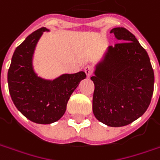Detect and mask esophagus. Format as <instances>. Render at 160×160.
<instances>
[{
  "instance_id": "34e87169",
  "label": "esophagus",
  "mask_w": 160,
  "mask_h": 160,
  "mask_svg": "<svg viewBox=\"0 0 160 160\" xmlns=\"http://www.w3.org/2000/svg\"><path fill=\"white\" fill-rule=\"evenodd\" d=\"M84 72H85L87 77H90L92 75V67H91V66L85 67V68H84Z\"/></svg>"
}]
</instances>
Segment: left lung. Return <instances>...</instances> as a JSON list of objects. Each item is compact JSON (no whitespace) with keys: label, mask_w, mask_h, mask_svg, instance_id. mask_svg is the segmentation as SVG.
I'll return each mask as SVG.
<instances>
[{"label":"left lung","mask_w":160,"mask_h":160,"mask_svg":"<svg viewBox=\"0 0 160 160\" xmlns=\"http://www.w3.org/2000/svg\"><path fill=\"white\" fill-rule=\"evenodd\" d=\"M110 33L120 42L108 46L91 77L94 83L92 111L106 126L120 127L147 110L154 90V71L148 53L131 32L116 28Z\"/></svg>","instance_id":"obj_1"}]
</instances>
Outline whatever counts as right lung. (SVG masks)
<instances>
[{
	"instance_id": "obj_1",
	"label": "right lung",
	"mask_w": 160,
	"mask_h": 160,
	"mask_svg": "<svg viewBox=\"0 0 160 160\" xmlns=\"http://www.w3.org/2000/svg\"><path fill=\"white\" fill-rule=\"evenodd\" d=\"M42 28L29 34L16 48L8 71V84L16 108L36 124H52L64 115L67 104L79 83L85 79L83 71L62 74L55 79L38 76L34 68V54L43 32Z\"/></svg>"
}]
</instances>
